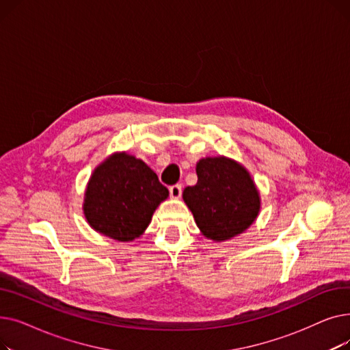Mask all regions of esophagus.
I'll return each instance as SVG.
<instances>
[{
  "label": "esophagus",
  "instance_id": "34e87169",
  "mask_svg": "<svg viewBox=\"0 0 350 350\" xmlns=\"http://www.w3.org/2000/svg\"><path fill=\"white\" fill-rule=\"evenodd\" d=\"M169 191H170V196H172L173 198H180V197H181V186H180V185L170 186Z\"/></svg>",
  "mask_w": 350,
  "mask_h": 350
}]
</instances>
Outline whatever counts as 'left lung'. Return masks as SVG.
<instances>
[{
    "label": "left lung",
    "instance_id": "8db88e82",
    "mask_svg": "<svg viewBox=\"0 0 350 350\" xmlns=\"http://www.w3.org/2000/svg\"><path fill=\"white\" fill-rule=\"evenodd\" d=\"M196 172L197 185L185 189L183 200L200 231L213 241H226L244 232L261 208L260 193L250 173L223 156L201 159Z\"/></svg>",
    "mask_w": 350,
    "mask_h": 350
}]
</instances>
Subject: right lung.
I'll list each match as a JSON object with an SVG mask.
<instances>
[{
  "mask_svg": "<svg viewBox=\"0 0 350 350\" xmlns=\"http://www.w3.org/2000/svg\"><path fill=\"white\" fill-rule=\"evenodd\" d=\"M169 190L143 160L115 153L92 173L83 214L95 231L118 241H132L150 224Z\"/></svg>",
  "mask_w": 350,
  "mask_h": 350,
  "instance_id": "add662e5",
  "label": "right lung"
}]
</instances>
